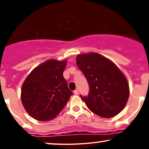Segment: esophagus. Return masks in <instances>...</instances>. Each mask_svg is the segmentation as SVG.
Segmentation results:
<instances>
[{"mask_svg":"<svg viewBox=\"0 0 149 149\" xmlns=\"http://www.w3.org/2000/svg\"><path fill=\"white\" fill-rule=\"evenodd\" d=\"M73 94H74V95H77L78 94V90H75L74 91H73Z\"/></svg>","mask_w":149,"mask_h":149,"instance_id":"esophagus-1","label":"esophagus"}]
</instances>
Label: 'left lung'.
<instances>
[{"label":"left lung","mask_w":149,"mask_h":149,"mask_svg":"<svg viewBox=\"0 0 149 149\" xmlns=\"http://www.w3.org/2000/svg\"><path fill=\"white\" fill-rule=\"evenodd\" d=\"M76 64L90 86L88 97L80 95L88 109L104 118L118 115L130 95L129 84L122 71L110 59L96 52L78 54Z\"/></svg>","instance_id":"obj_1"}]
</instances>
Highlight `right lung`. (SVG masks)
Instances as JSON below:
<instances>
[{
  "label": "right lung",
  "instance_id": "right-lung-1",
  "mask_svg": "<svg viewBox=\"0 0 149 149\" xmlns=\"http://www.w3.org/2000/svg\"><path fill=\"white\" fill-rule=\"evenodd\" d=\"M66 60L49 59L26 77L21 90L23 107L34 119H54L69 102L72 92L63 76Z\"/></svg>",
  "mask_w": 149,
  "mask_h": 149
}]
</instances>
